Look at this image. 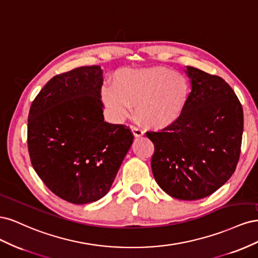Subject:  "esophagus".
<instances>
[{
    "instance_id": "obj_1",
    "label": "esophagus",
    "mask_w": 258,
    "mask_h": 258,
    "mask_svg": "<svg viewBox=\"0 0 258 258\" xmlns=\"http://www.w3.org/2000/svg\"><path fill=\"white\" fill-rule=\"evenodd\" d=\"M130 128L132 130V134H134V136L136 138H140V137H142L144 135V132H143V130L141 128H139L137 126H134V124H131Z\"/></svg>"
}]
</instances>
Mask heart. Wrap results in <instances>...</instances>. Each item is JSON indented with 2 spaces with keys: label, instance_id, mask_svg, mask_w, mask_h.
I'll list each match as a JSON object with an SVG mask.
<instances>
[{
  "label": "heart",
  "instance_id": "1",
  "mask_svg": "<svg viewBox=\"0 0 258 258\" xmlns=\"http://www.w3.org/2000/svg\"><path fill=\"white\" fill-rule=\"evenodd\" d=\"M189 95V82L179 72L152 67L117 71L112 86H103L100 98L117 119L135 105L138 120L151 128L169 126L182 114Z\"/></svg>",
  "mask_w": 258,
  "mask_h": 258
}]
</instances>
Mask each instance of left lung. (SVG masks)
Instances as JSON below:
<instances>
[{
    "instance_id": "1",
    "label": "left lung",
    "mask_w": 258,
    "mask_h": 258,
    "mask_svg": "<svg viewBox=\"0 0 258 258\" xmlns=\"http://www.w3.org/2000/svg\"><path fill=\"white\" fill-rule=\"evenodd\" d=\"M191 91L182 114L160 131H147L152 171L160 188L179 200L210 196L239 161L243 110L222 77L187 67Z\"/></svg>"
}]
</instances>
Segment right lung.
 Instances as JSON below:
<instances>
[{
	"mask_svg": "<svg viewBox=\"0 0 258 258\" xmlns=\"http://www.w3.org/2000/svg\"><path fill=\"white\" fill-rule=\"evenodd\" d=\"M99 66L58 74L33 100L28 117L31 163L48 188L68 202L102 198L134 141L124 124L104 121Z\"/></svg>",
	"mask_w": 258,
	"mask_h": 258,
	"instance_id": "obj_1",
	"label": "right lung"
}]
</instances>
